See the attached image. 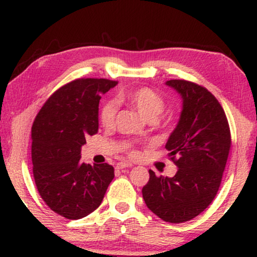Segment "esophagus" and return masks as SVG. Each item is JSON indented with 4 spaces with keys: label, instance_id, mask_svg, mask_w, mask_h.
Here are the masks:
<instances>
[{
    "label": "esophagus",
    "instance_id": "34e87169",
    "mask_svg": "<svg viewBox=\"0 0 257 257\" xmlns=\"http://www.w3.org/2000/svg\"><path fill=\"white\" fill-rule=\"evenodd\" d=\"M132 166H133V165L130 164V163H118L117 166H115V168H117V170L119 171V170H124V168H128V167H132Z\"/></svg>",
    "mask_w": 257,
    "mask_h": 257
}]
</instances>
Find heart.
<instances>
[{
  "instance_id": "heart-1",
  "label": "heart",
  "mask_w": 257,
  "mask_h": 257,
  "mask_svg": "<svg viewBox=\"0 0 257 257\" xmlns=\"http://www.w3.org/2000/svg\"><path fill=\"white\" fill-rule=\"evenodd\" d=\"M119 101H125L136 108L146 121H154L165 110V101L159 94L149 87L126 91L119 94ZM117 114V104L115 101H107L100 110V122L104 127H112Z\"/></svg>"
}]
</instances>
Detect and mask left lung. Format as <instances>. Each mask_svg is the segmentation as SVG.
<instances>
[{
	"label": "left lung",
	"mask_w": 257,
	"mask_h": 257,
	"mask_svg": "<svg viewBox=\"0 0 257 257\" xmlns=\"http://www.w3.org/2000/svg\"><path fill=\"white\" fill-rule=\"evenodd\" d=\"M182 99L180 118L166 145L177 165L174 177L149 171L143 198L161 220L181 223L202 213L215 198L230 149L229 125L208 90L184 79L167 80Z\"/></svg>",
	"instance_id": "8db88e82"
}]
</instances>
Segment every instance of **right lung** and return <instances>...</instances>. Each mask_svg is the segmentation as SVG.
Wrapping results in <instances>:
<instances>
[{
	"label": "right lung",
	"mask_w": 257,
	"mask_h": 257,
	"mask_svg": "<svg viewBox=\"0 0 257 257\" xmlns=\"http://www.w3.org/2000/svg\"><path fill=\"white\" fill-rule=\"evenodd\" d=\"M80 78L58 89L38 112L31 128L35 184L50 209L69 220L96 210L114 178L108 164H84L80 150L98 132L101 94L117 85Z\"/></svg>",
	"instance_id": "obj_1"
}]
</instances>
